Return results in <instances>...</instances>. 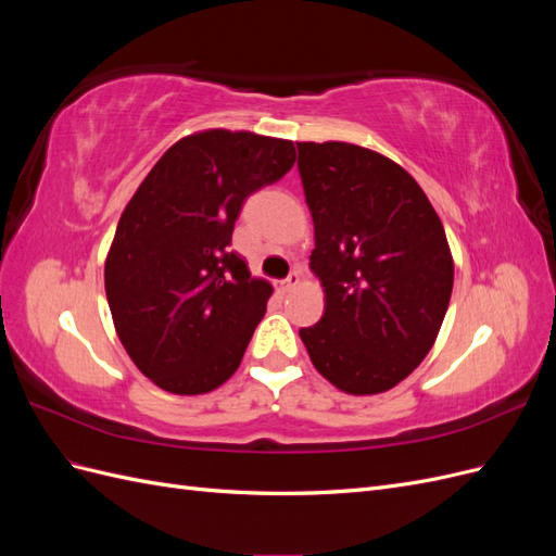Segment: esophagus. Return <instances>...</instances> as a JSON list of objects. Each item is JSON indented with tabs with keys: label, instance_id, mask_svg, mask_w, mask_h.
<instances>
[{
	"label": "esophagus",
	"instance_id": "34e87169",
	"mask_svg": "<svg viewBox=\"0 0 556 556\" xmlns=\"http://www.w3.org/2000/svg\"><path fill=\"white\" fill-rule=\"evenodd\" d=\"M299 280H301L299 271H292L288 278H285V280L280 282V290H282V292H290V290H294L296 285H299Z\"/></svg>",
	"mask_w": 556,
	"mask_h": 556
}]
</instances>
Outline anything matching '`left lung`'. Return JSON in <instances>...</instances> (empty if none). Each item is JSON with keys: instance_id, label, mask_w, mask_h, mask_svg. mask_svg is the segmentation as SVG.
<instances>
[{"instance_id": "left-lung-1", "label": "left lung", "mask_w": 556, "mask_h": 556, "mask_svg": "<svg viewBox=\"0 0 556 556\" xmlns=\"http://www.w3.org/2000/svg\"><path fill=\"white\" fill-rule=\"evenodd\" d=\"M315 225L311 268L325 315L299 329L311 362L345 394L392 390L422 364L450 304L454 264L417 180L376 150L296 143Z\"/></svg>"}]
</instances>
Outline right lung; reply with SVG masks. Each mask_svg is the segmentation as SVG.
Masks as SVG:
<instances>
[{"label":"right lung","instance_id":"obj_1","mask_svg":"<svg viewBox=\"0 0 556 556\" xmlns=\"http://www.w3.org/2000/svg\"><path fill=\"white\" fill-rule=\"evenodd\" d=\"M294 143L206 129L176 141L134 192L104 266L117 339L172 394H206L237 371L274 288L231 252L245 197L280 180Z\"/></svg>","mask_w":556,"mask_h":556}]
</instances>
